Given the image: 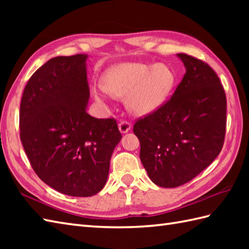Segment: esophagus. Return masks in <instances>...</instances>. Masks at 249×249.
Returning a JSON list of instances; mask_svg holds the SVG:
<instances>
[{"instance_id": "esophagus-1", "label": "esophagus", "mask_w": 249, "mask_h": 249, "mask_svg": "<svg viewBox=\"0 0 249 249\" xmlns=\"http://www.w3.org/2000/svg\"><path fill=\"white\" fill-rule=\"evenodd\" d=\"M130 128H131V124H130V122H128V121L123 120V121H121L120 123H119V129H120V131H121L122 134L127 133V131Z\"/></svg>"}]
</instances>
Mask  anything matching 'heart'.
<instances>
[{
    "label": "heart",
    "instance_id": "b5f03b06",
    "mask_svg": "<svg viewBox=\"0 0 249 249\" xmlns=\"http://www.w3.org/2000/svg\"><path fill=\"white\" fill-rule=\"evenodd\" d=\"M176 76L165 64L122 63L106 72L104 84L93 88L97 100L112 96L125 97L129 109L144 115L157 110L166 102Z\"/></svg>",
    "mask_w": 249,
    "mask_h": 249
}]
</instances>
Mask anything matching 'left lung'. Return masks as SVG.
<instances>
[{
  "label": "left lung",
  "mask_w": 249,
  "mask_h": 249,
  "mask_svg": "<svg viewBox=\"0 0 249 249\" xmlns=\"http://www.w3.org/2000/svg\"><path fill=\"white\" fill-rule=\"evenodd\" d=\"M186 72L170 99L136 121L140 160L149 178L172 188L192 181L223 149L227 99L208 63L178 53Z\"/></svg>",
  "instance_id": "8db88e82"
}]
</instances>
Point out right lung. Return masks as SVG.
I'll return each mask as SVG.
<instances>
[{"label": "right lung", "instance_id": "add662e5", "mask_svg": "<svg viewBox=\"0 0 249 249\" xmlns=\"http://www.w3.org/2000/svg\"><path fill=\"white\" fill-rule=\"evenodd\" d=\"M86 54L56 56L29 79L20 104V139L41 181L64 195L89 197L107 181L122 135L116 120L87 112Z\"/></svg>", "mask_w": 249, "mask_h": 249}]
</instances>
